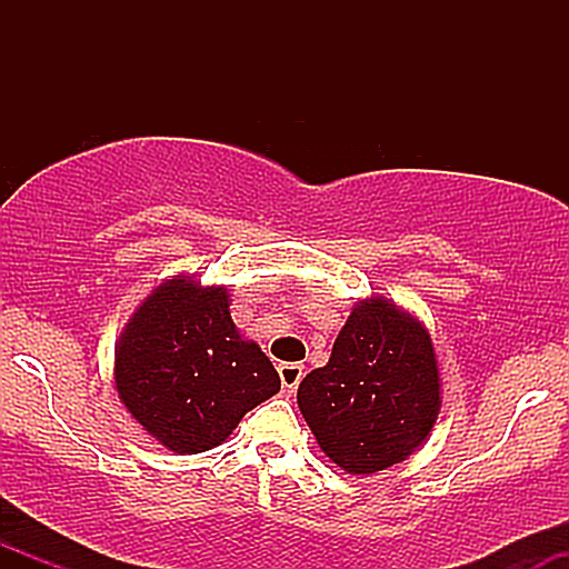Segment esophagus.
<instances>
[{"mask_svg":"<svg viewBox=\"0 0 569 569\" xmlns=\"http://www.w3.org/2000/svg\"><path fill=\"white\" fill-rule=\"evenodd\" d=\"M278 375H280V382H283L286 393H293V390L299 388V382H302L305 367L302 363H280Z\"/></svg>","mask_w":569,"mask_h":569,"instance_id":"1","label":"esophagus"}]
</instances>
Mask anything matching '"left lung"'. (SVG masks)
<instances>
[{"label":"left lung","mask_w":569,"mask_h":569,"mask_svg":"<svg viewBox=\"0 0 569 569\" xmlns=\"http://www.w3.org/2000/svg\"><path fill=\"white\" fill-rule=\"evenodd\" d=\"M297 403L318 447L342 471L369 476L407 460L441 409L428 329L385 297L361 299L329 363L299 385Z\"/></svg>","instance_id":"8db88e82"}]
</instances>
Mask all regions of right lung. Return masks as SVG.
Segmentation results:
<instances>
[{
  "instance_id": "right-lung-1",
  "label": "right lung",
  "mask_w": 569,
  "mask_h": 569,
  "mask_svg": "<svg viewBox=\"0 0 569 569\" xmlns=\"http://www.w3.org/2000/svg\"><path fill=\"white\" fill-rule=\"evenodd\" d=\"M120 401L162 447H219L246 411L280 390L270 358L240 337L224 286L173 276L149 293L117 339Z\"/></svg>"
}]
</instances>
